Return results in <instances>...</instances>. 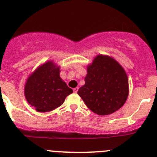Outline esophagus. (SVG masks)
<instances>
[{
    "label": "esophagus",
    "instance_id": "obj_1",
    "mask_svg": "<svg viewBox=\"0 0 157 157\" xmlns=\"http://www.w3.org/2000/svg\"><path fill=\"white\" fill-rule=\"evenodd\" d=\"M77 91H78V87H76V88L74 89V93H77Z\"/></svg>",
    "mask_w": 157,
    "mask_h": 157
}]
</instances>
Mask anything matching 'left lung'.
Instances as JSON below:
<instances>
[{
	"mask_svg": "<svg viewBox=\"0 0 157 157\" xmlns=\"http://www.w3.org/2000/svg\"><path fill=\"white\" fill-rule=\"evenodd\" d=\"M77 93L94 113L99 115L112 114L127 100V74L115 59L98 55L87 67L85 84Z\"/></svg>",
	"mask_w": 157,
	"mask_h": 157,
	"instance_id": "1",
	"label": "left lung"
}]
</instances>
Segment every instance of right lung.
Listing matches in <instances>:
<instances>
[{
	"label": "right lung",
	"mask_w": 157,
	"mask_h": 157,
	"mask_svg": "<svg viewBox=\"0 0 157 157\" xmlns=\"http://www.w3.org/2000/svg\"><path fill=\"white\" fill-rule=\"evenodd\" d=\"M59 67L52 61L45 63L28 78L25 86L26 100L37 112L54 110L73 93L60 77Z\"/></svg>",
	"instance_id": "obj_1"
}]
</instances>
